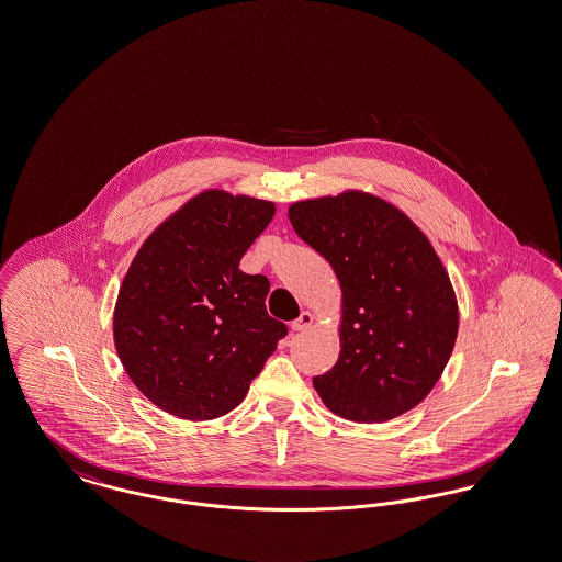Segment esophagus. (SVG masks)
Returning a JSON list of instances; mask_svg holds the SVG:
<instances>
[{
	"instance_id": "1",
	"label": "esophagus",
	"mask_w": 562,
	"mask_h": 562,
	"mask_svg": "<svg viewBox=\"0 0 562 562\" xmlns=\"http://www.w3.org/2000/svg\"><path fill=\"white\" fill-rule=\"evenodd\" d=\"M312 324H314L312 312H301V316H299L296 321L291 322V328H293V330H305V328H310Z\"/></svg>"
}]
</instances>
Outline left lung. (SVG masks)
Masks as SVG:
<instances>
[{"mask_svg":"<svg viewBox=\"0 0 562 562\" xmlns=\"http://www.w3.org/2000/svg\"><path fill=\"white\" fill-rule=\"evenodd\" d=\"M289 218L344 293L339 360L314 376L322 402L358 424L411 411L440 379L459 328L449 273L426 234L362 191L296 202Z\"/></svg>","mask_w":562,"mask_h":562,"instance_id":"1","label":"left lung"}]
</instances>
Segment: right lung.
Wrapping results in <instances>:
<instances>
[{
	"label": "right lung",
	"instance_id": "add662e5",
	"mask_svg": "<svg viewBox=\"0 0 562 562\" xmlns=\"http://www.w3.org/2000/svg\"><path fill=\"white\" fill-rule=\"evenodd\" d=\"M273 213V202L211 189L136 252L113 339L134 385L161 411L191 422L234 411L286 337L266 310L268 278L240 269Z\"/></svg>",
	"mask_w": 562,
	"mask_h": 562
}]
</instances>
